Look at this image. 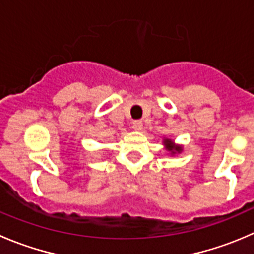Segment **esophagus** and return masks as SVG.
<instances>
[{"instance_id":"1","label":"esophagus","mask_w":254,"mask_h":254,"mask_svg":"<svg viewBox=\"0 0 254 254\" xmlns=\"http://www.w3.org/2000/svg\"><path fill=\"white\" fill-rule=\"evenodd\" d=\"M131 127H132V129H134V130H137V131H140V130L142 129V122H141V120H134V122H132V124H131Z\"/></svg>"}]
</instances>
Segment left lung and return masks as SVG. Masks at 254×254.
<instances>
[{
    "mask_svg": "<svg viewBox=\"0 0 254 254\" xmlns=\"http://www.w3.org/2000/svg\"><path fill=\"white\" fill-rule=\"evenodd\" d=\"M165 145H167V149L170 150V151L172 152V154H175V151H181V147L180 146H172V141L171 140L166 139L165 140Z\"/></svg>",
    "mask_w": 254,
    "mask_h": 254,
    "instance_id": "1",
    "label": "left lung"
}]
</instances>
